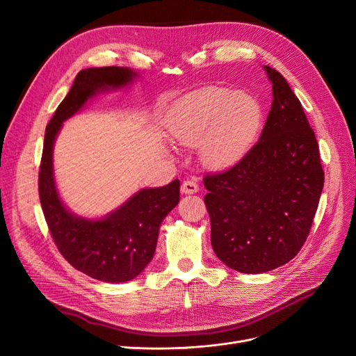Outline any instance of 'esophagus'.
Segmentation results:
<instances>
[{
  "label": "esophagus",
  "mask_w": 356,
  "mask_h": 356,
  "mask_svg": "<svg viewBox=\"0 0 356 356\" xmlns=\"http://www.w3.org/2000/svg\"><path fill=\"white\" fill-rule=\"evenodd\" d=\"M199 191V184L193 179H188L181 183L183 193H196Z\"/></svg>",
  "instance_id": "34e87169"
}]
</instances>
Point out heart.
Segmentation results:
<instances>
[{"label":"heart","mask_w":356,"mask_h":356,"mask_svg":"<svg viewBox=\"0 0 356 356\" xmlns=\"http://www.w3.org/2000/svg\"><path fill=\"white\" fill-rule=\"evenodd\" d=\"M261 125L263 108L255 98L215 86L183 97L170 115L173 137L184 145L202 143V157L216 167L244 157Z\"/></svg>","instance_id":"b5f03b06"}]
</instances>
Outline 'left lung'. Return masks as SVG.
Returning <instances> with one entry per match:
<instances>
[{
  "instance_id": "8db88e82",
  "label": "left lung",
  "mask_w": 356,
  "mask_h": 356,
  "mask_svg": "<svg viewBox=\"0 0 356 356\" xmlns=\"http://www.w3.org/2000/svg\"><path fill=\"white\" fill-rule=\"evenodd\" d=\"M271 109L259 140L227 170L203 176L211 242L232 270L258 274L302 250L322 195L319 144L300 101L275 69Z\"/></svg>"
}]
</instances>
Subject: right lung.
Listing matches in <instances>:
<instances>
[{
    "label": "right lung",
    "instance_id": "add662e5",
    "mask_svg": "<svg viewBox=\"0 0 356 356\" xmlns=\"http://www.w3.org/2000/svg\"><path fill=\"white\" fill-rule=\"evenodd\" d=\"M134 76L127 67H93L78 73L74 82L46 127L39 172V197L56 247L70 266L106 283H124L137 277L152 261L161 220L180 199L176 179L157 189L136 193L101 220L69 213L54 188L53 141L65 120L78 112L97 92L122 86Z\"/></svg>",
    "mask_w": 356,
    "mask_h": 356
}]
</instances>
